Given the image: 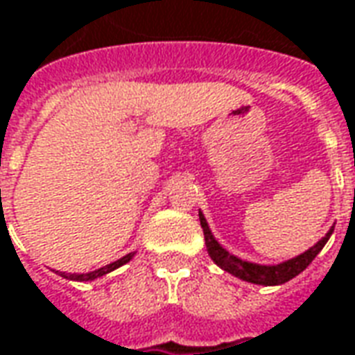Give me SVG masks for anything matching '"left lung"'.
I'll return each instance as SVG.
<instances>
[{"label": "left lung", "mask_w": 355, "mask_h": 355, "mask_svg": "<svg viewBox=\"0 0 355 355\" xmlns=\"http://www.w3.org/2000/svg\"><path fill=\"white\" fill-rule=\"evenodd\" d=\"M198 216H200V225L204 231V241H206V250H208L209 259L214 260L219 268L229 272L231 276L248 282V284H257V286H282L291 278H295L315 260V257L322 250V247L327 245V241L334 231V225H332L324 237L319 239L313 247L307 248L305 252H301L297 257H293V259L284 260L279 264H257V262L239 259L235 254H231L227 248L221 247L218 239L214 237L202 209L198 211Z\"/></svg>", "instance_id": "8db88e82"}]
</instances>
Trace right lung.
<instances>
[{"instance_id": "right-lung-1", "label": "right lung", "mask_w": 355, "mask_h": 355, "mask_svg": "<svg viewBox=\"0 0 355 355\" xmlns=\"http://www.w3.org/2000/svg\"><path fill=\"white\" fill-rule=\"evenodd\" d=\"M134 254H136V252H128L126 257L114 260V262H110V264H107V266L95 270V272H87V274H66V272H60V276L66 279H73V282H93V279L101 278V276H105V274H110L112 270L124 266L126 262H130V260L134 259Z\"/></svg>"}]
</instances>
